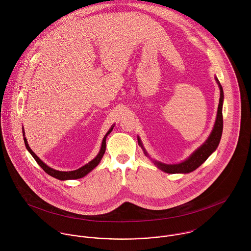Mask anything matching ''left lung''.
<instances>
[{
	"mask_svg": "<svg viewBox=\"0 0 251 251\" xmlns=\"http://www.w3.org/2000/svg\"><path fill=\"white\" fill-rule=\"evenodd\" d=\"M215 80H216L219 90H220V98H219V103H218V108H217V115H216L215 126H214V128H213L210 136L205 141V143L201 145L188 158H186L184 161H182L180 163L165 164V163H161L158 161H154V164L163 172L169 173V174L190 173V172L194 171L195 169H197L201 164H203L207 160V158L216 150L218 144L220 142L221 135H222V129H223L222 105H223L224 96H223V89L216 77H215ZM138 143L142 147V149L145 151V154L148 155L139 137H138Z\"/></svg>",
	"mask_w": 251,
	"mask_h": 251,
	"instance_id": "1",
	"label": "left lung"
}]
</instances>
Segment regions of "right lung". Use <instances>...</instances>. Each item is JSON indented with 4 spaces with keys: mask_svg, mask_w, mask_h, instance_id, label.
Instances as JSON below:
<instances>
[{
    "mask_svg": "<svg viewBox=\"0 0 251 251\" xmlns=\"http://www.w3.org/2000/svg\"><path fill=\"white\" fill-rule=\"evenodd\" d=\"M114 126L108 130L107 133L105 134V136L103 137V140H102V143H101V147H100V152L98 153V155L92 160L90 161L89 163H87L86 165L82 166L81 168L77 169V170H74V171H69V172H64V171H58V170H55L49 166H47L43 161L40 160V158L36 155V153L31 150V148L29 147V144L27 142V139L26 137H24V142H25V146L27 148V150L29 151V152L33 155V157L36 159L37 164L48 174L50 175L51 177L53 178H56V179H61V180H65V179H80V178H83L84 176H86L88 173H90L94 168H96L99 163L100 162L104 152H105V149H106V137H107L108 134L112 131ZM23 136H25V132H24V129H23Z\"/></svg>",
    "mask_w": 251,
    "mask_h": 251,
    "instance_id": "obj_1",
    "label": "right lung"
}]
</instances>
